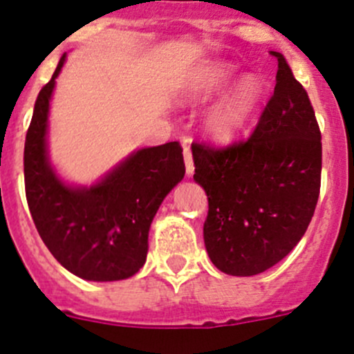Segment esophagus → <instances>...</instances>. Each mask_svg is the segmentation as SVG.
<instances>
[{
  "mask_svg": "<svg viewBox=\"0 0 354 354\" xmlns=\"http://www.w3.org/2000/svg\"><path fill=\"white\" fill-rule=\"evenodd\" d=\"M184 163H185V174H187V176H192V174H194V163H192L191 149H189L187 146L184 148Z\"/></svg>",
  "mask_w": 354,
  "mask_h": 354,
  "instance_id": "34e87169",
  "label": "esophagus"
}]
</instances>
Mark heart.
Returning a JSON list of instances; mask_svg holds the SVG:
<instances>
[{
	"label": "heart",
	"instance_id": "b5f03b06",
	"mask_svg": "<svg viewBox=\"0 0 354 354\" xmlns=\"http://www.w3.org/2000/svg\"><path fill=\"white\" fill-rule=\"evenodd\" d=\"M239 70L227 59H209L192 66L176 87V100L184 106H196L229 89ZM263 84L257 75H244L216 103L208 108L203 127L209 141L229 146L239 141L251 127L263 100Z\"/></svg>",
	"mask_w": 354,
	"mask_h": 354
}]
</instances>
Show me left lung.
Segmentation results:
<instances>
[{
    "instance_id": "obj_1",
    "label": "left lung",
    "mask_w": 354,
    "mask_h": 354,
    "mask_svg": "<svg viewBox=\"0 0 354 354\" xmlns=\"http://www.w3.org/2000/svg\"><path fill=\"white\" fill-rule=\"evenodd\" d=\"M277 57V84L257 131L225 149L192 145L194 180L208 196L205 248L220 272L251 277L288 257L320 192L322 142L306 91Z\"/></svg>"
}]
</instances>
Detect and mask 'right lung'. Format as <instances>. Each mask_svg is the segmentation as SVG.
<instances>
[{"label":"right lung","instance_id":"right-lung-1","mask_svg":"<svg viewBox=\"0 0 354 354\" xmlns=\"http://www.w3.org/2000/svg\"><path fill=\"white\" fill-rule=\"evenodd\" d=\"M59 59L41 89L24 149L26 194L36 229L58 263L84 281L113 282L138 274L146 263L153 218L184 178L177 141L134 149L91 184H73L50 156V108Z\"/></svg>","mask_w":354,"mask_h":354}]
</instances>
